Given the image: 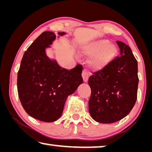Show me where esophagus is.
Wrapping results in <instances>:
<instances>
[{"label":"esophagus","mask_w":152,"mask_h":152,"mask_svg":"<svg viewBox=\"0 0 152 152\" xmlns=\"http://www.w3.org/2000/svg\"><path fill=\"white\" fill-rule=\"evenodd\" d=\"M82 76H83V78L84 82H87L88 79V76H89V73L86 70H83V73H82Z\"/></svg>","instance_id":"obj_1"}]
</instances>
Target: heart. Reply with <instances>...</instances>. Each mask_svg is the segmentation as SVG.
I'll use <instances>...</instances> for the list:
<instances>
[{"label": "heart", "mask_w": 152, "mask_h": 152, "mask_svg": "<svg viewBox=\"0 0 152 152\" xmlns=\"http://www.w3.org/2000/svg\"><path fill=\"white\" fill-rule=\"evenodd\" d=\"M82 52L91 57L89 64L95 69H101L109 64L118 54V49L110 40L100 39L86 45L82 48Z\"/></svg>", "instance_id": "b5f03b06"}]
</instances>
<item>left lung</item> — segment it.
I'll return each instance as SVG.
<instances>
[{
	"label": "left lung",
	"instance_id": "8db88e82",
	"mask_svg": "<svg viewBox=\"0 0 152 152\" xmlns=\"http://www.w3.org/2000/svg\"><path fill=\"white\" fill-rule=\"evenodd\" d=\"M116 42L120 56L93 72L88 81L91 89L89 113L100 123H113L123 118L134 107L137 98V61L128 45Z\"/></svg>",
	"mask_w": 152,
	"mask_h": 152
}]
</instances>
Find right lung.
I'll use <instances>...</instances> for the list:
<instances>
[{"label":"right lung","mask_w":152,"mask_h":152,"mask_svg":"<svg viewBox=\"0 0 152 152\" xmlns=\"http://www.w3.org/2000/svg\"><path fill=\"white\" fill-rule=\"evenodd\" d=\"M55 38L54 32H42L24 53L18 73V95L23 109L34 118L45 122L61 116L67 97L83 82L82 65L68 70L47 56L46 48Z\"/></svg>","instance_id":"add662e5"}]
</instances>
